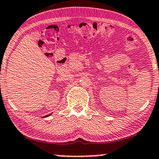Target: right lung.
I'll list each match as a JSON object with an SVG mask.
<instances>
[{
  "label": "right lung",
  "mask_w": 159,
  "mask_h": 159,
  "mask_svg": "<svg viewBox=\"0 0 159 159\" xmlns=\"http://www.w3.org/2000/svg\"><path fill=\"white\" fill-rule=\"evenodd\" d=\"M50 115H51V114H49V115H48V116H45V117H47V116H50Z\"/></svg>",
  "instance_id": "right-lung-1"
}]
</instances>
